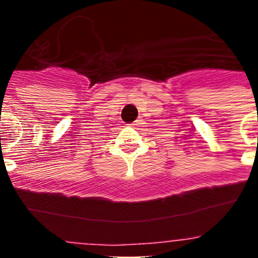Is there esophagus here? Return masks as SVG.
Here are the masks:
<instances>
[{
	"label": "esophagus",
	"instance_id": "1",
	"mask_svg": "<svg viewBox=\"0 0 258 258\" xmlns=\"http://www.w3.org/2000/svg\"><path fill=\"white\" fill-rule=\"evenodd\" d=\"M132 126L134 127H139V126H141V119H137V121H135L134 123H131Z\"/></svg>",
	"mask_w": 258,
	"mask_h": 258
}]
</instances>
